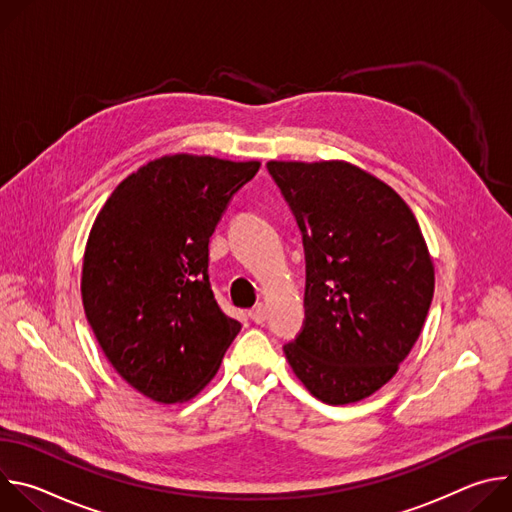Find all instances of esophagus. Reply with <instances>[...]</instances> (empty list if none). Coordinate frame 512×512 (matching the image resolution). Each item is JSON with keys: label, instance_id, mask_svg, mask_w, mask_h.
Listing matches in <instances>:
<instances>
[{"label": "esophagus", "instance_id": "obj_1", "mask_svg": "<svg viewBox=\"0 0 512 512\" xmlns=\"http://www.w3.org/2000/svg\"><path fill=\"white\" fill-rule=\"evenodd\" d=\"M249 316H251V320H253L255 324H263V322L267 320V308H265V304H263V302L255 304V308H251Z\"/></svg>", "mask_w": 512, "mask_h": 512}]
</instances>
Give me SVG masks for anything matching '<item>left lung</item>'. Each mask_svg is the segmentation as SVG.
I'll list each match as a JSON object with an SVG mask.
<instances>
[{"label":"left lung","instance_id":"obj_1","mask_svg":"<svg viewBox=\"0 0 512 512\" xmlns=\"http://www.w3.org/2000/svg\"><path fill=\"white\" fill-rule=\"evenodd\" d=\"M306 249V320L283 346L322 403L348 405L387 385L425 324L435 269L407 202L344 160L267 162Z\"/></svg>","mask_w":512,"mask_h":512}]
</instances>
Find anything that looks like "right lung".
<instances>
[{
  "label": "right lung",
  "instance_id": "right-lung-1",
  "mask_svg": "<svg viewBox=\"0 0 512 512\" xmlns=\"http://www.w3.org/2000/svg\"><path fill=\"white\" fill-rule=\"evenodd\" d=\"M261 162L166 154L119 182L91 227L85 316L111 367L156 403H184L241 330L208 283V239Z\"/></svg>",
  "mask_w": 512,
  "mask_h": 512
}]
</instances>
